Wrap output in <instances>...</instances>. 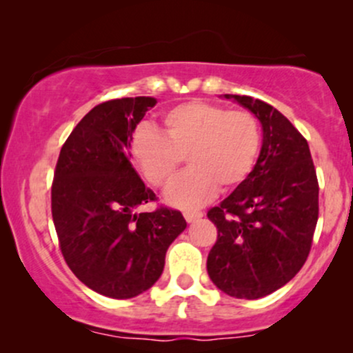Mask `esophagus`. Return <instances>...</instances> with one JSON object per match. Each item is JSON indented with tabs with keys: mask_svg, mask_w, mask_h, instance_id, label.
<instances>
[{
	"mask_svg": "<svg viewBox=\"0 0 353 353\" xmlns=\"http://www.w3.org/2000/svg\"><path fill=\"white\" fill-rule=\"evenodd\" d=\"M202 216H204V214L199 212V210H185V212H184V219L188 222L197 221V219H201Z\"/></svg>",
	"mask_w": 353,
	"mask_h": 353,
	"instance_id": "obj_1",
	"label": "esophagus"
}]
</instances>
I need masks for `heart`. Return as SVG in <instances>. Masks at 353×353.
Masks as SVG:
<instances>
[{
	"instance_id": "b5f03b06",
	"label": "heart",
	"mask_w": 353,
	"mask_h": 353,
	"mask_svg": "<svg viewBox=\"0 0 353 353\" xmlns=\"http://www.w3.org/2000/svg\"><path fill=\"white\" fill-rule=\"evenodd\" d=\"M161 134L137 129L131 139V156L152 185L163 188L182 164L189 171L165 190L174 208L194 209L205 204L217 188L241 185L254 171L262 145V131L252 112L229 111L205 101H189L164 112Z\"/></svg>"
}]
</instances>
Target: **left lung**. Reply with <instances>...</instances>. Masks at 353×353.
Masks as SVG:
<instances>
[{"instance_id": "1", "label": "left lung", "mask_w": 353, "mask_h": 353, "mask_svg": "<svg viewBox=\"0 0 353 353\" xmlns=\"http://www.w3.org/2000/svg\"><path fill=\"white\" fill-rule=\"evenodd\" d=\"M224 98L257 117L262 148L250 176L208 212L217 228L208 274L224 294L254 301L281 289L305 264L319 182L305 137L282 112L250 96Z\"/></svg>"}]
</instances>
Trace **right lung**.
I'll return each instance as SVG.
<instances>
[{"label":"right lung","instance_id":"add662e5","mask_svg":"<svg viewBox=\"0 0 353 353\" xmlns=\"http://www.w3.org/2000/svg\"><path fill=\"white\" fill-rule=\"evenodd\" d=\"M157 101L148 96L92 108L61 148L51 189L64 261L84 285L111 299L151 289L165 252L188 228L179 210L137 214L156 199L131 164L136 125Z\"/></svg>","mask_w":353,"mask_h":353}]
</instances>
